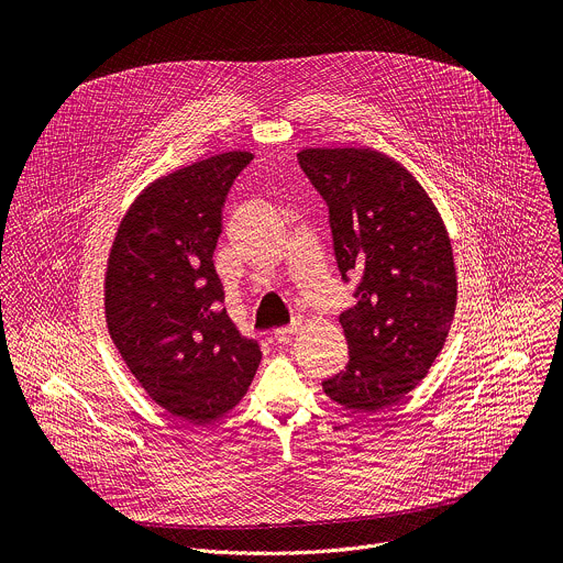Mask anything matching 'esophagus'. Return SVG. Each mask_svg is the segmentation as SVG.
<instances>
[{
	"mask_svg": "<svg viewBox=\"0 0 563 563\" xmlns=\"http://www.w3.org/2000/svg\"><path fill=\"white\" fill-rule=\"evenodd\" d=\"M300 330V320L296 318L291 325H287V328H278V330H274V339L278 341V343H287L296 332Z\"/></svg>",
	"mask_w": 563,
	"mask_h": 563,
	"instance_id": "1",
	"label": "esophagus"
}]
</instances>
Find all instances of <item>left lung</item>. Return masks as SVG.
<instances>
[{
    "label": "left lung",
    "mask_w": 563,
    "mask_h": 563,
    "mask_svg": "<svg viewBox=\"0 0 563 563\" xmlns=\"http://www.w3.org/2000/svg\"><path fill=\"white\" fill-rule=\"evenodd\" d=\"M298 165L323 196L339 272L358 278L341 313L347 367L325 394L356 412H380L426 378L456 309V269L445 224L396 159L374 148H302Z\"/></svg>",
    "instance_id": "left-lung-1"
}]
</instances>
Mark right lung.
<instances>
[{"instance_id": "right-lung-1", "label": "right lung", "mask_w": 563, "mask_h": 563, "mask_svg": "<svg viewBox=\"0 0 563 563\" xmlns=\"http://www.w3.org/2000/svg\"><path fill=\"white\" fill-rule=\"evenodd\" d=\"M254 159L218 153L151 183L109 254V334L144 391L172 417L211 423L240 404L263 352L227 316L213 267L224 198Z\"/></svg>"}]
</instances>
